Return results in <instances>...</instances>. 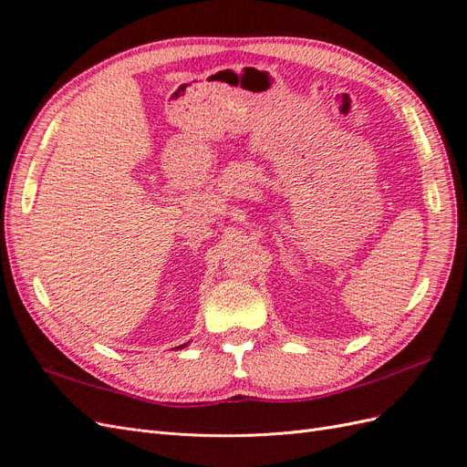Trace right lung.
<instances>
[{
  "instance_id": "obj_1",
  "label": "right lung",
  "mask_w": 467,
  "mask_h": 467,
  "mask_svg": "<svg viewBox=\"0 0 467 467\" xmlns=\"http://www.w3.org/2000/svg\"><path fill=\"white\" fill-rule=\"evenodd\" d=\"M185 346H188V342H185V344H182V346H178V348H185ZM178 348H176V350H178Z\"/></svg>"
}]
</instances>
